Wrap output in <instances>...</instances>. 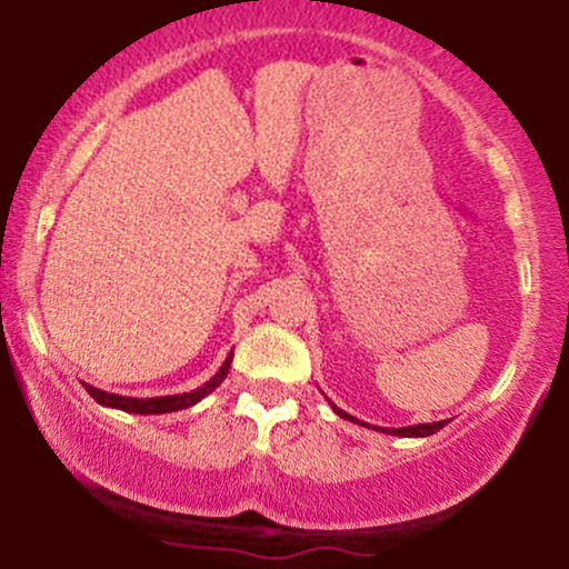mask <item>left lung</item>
<instances>
[{"label": "left lung", "mask_w": 569, "mask_h": 569, "mask_svg": "<svg viewBox=\"0 0 569 569\" xmlns=\"http://www.w3.org/2000/svg\"><path fill=\"white\" fill-rule=\"evenodd\" d=\"M331 403V401H329ZM333 407V411H337L339 417H345V419H349V422H357V425H365V427H370L368 422H360V419L357 417H352V415H347V411H341L337 403H331ZM448 425V419H440V422H425V425H409V427H376L378 432H388V435H399V438H427V435H435L438 430H442V427Z\"/></svg>", "instance_id": "8db88e82"}]
</instances>
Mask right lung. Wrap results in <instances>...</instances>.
Masks as SVG:
<instances>
[{"mask_svg": "<svg viewBox=\"0 0 569 569\" xmlns=\"http://www.w3.org/2000/svg\"><path fill=\"white\" fill-rule=\"evenodd\" d=\"M230 362H232V352L224 357L222 368L217 370L214 376L209 378L204 386L193 388V391H189V393H176V396H154V399H131V396H119V393L100 391V388L88 386V383H82V386H84V391H88L92 399L100 403V407L131 411V415H168V411L189 409V407H193V403H199L201 399H204V396L212 393L214 388L220 386L224 378H228Z\"/></svg>", "mask_w": 569, "mask_h": 569, "instance_id": "1", "label": "right lung"}]
</instances>
